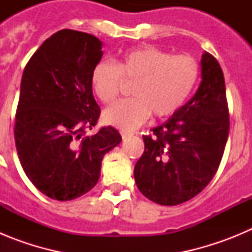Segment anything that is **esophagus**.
<instances>
[{"mask_svg":"<svg viewBox=\"0 0 252 252\" xmlns=\"http://www.w3.org/2000/svg\"><path fill=\"white\" fill-rule=\"evenodd\" d=\"M131 135H132V133L126 132V131H121V136H122V139H127V137H130Z\"/></svg>","mask_w":252,"mask_h":252,"instance_id":"34e87169","label":"esophagus"}]
</instances>
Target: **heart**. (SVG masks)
Here are the masks:
<instances>
[{
    "instance_id": "b5f03b06",
    "label": "heart",
    "mask_w": 252,
    "mask_h": 252,
    "mask_svg": "<svg viewBox=\"0 0 252 252\" xmlns=\"http://www.w3.org/2000/svg\"><path fill=\"white\" fill-rule=\"evenodd\" d=\"M199 63L190 55H173L157 46L125 51L116 60H101L91 74L94 94L103 103L115 101L122 78L135 81L132 98L121 99L103 112L106 124L121 130L139 127L153 113L164 119L184 106L199 79Z\"/></svg>"
}]
</instances>
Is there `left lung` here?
<instances>
[{
  "mask_svg": "<svg viewBox=\"0 0 252 252\" xmlns=\"http://www.w3.org/2000/svg\"><path fill=\"white\" fill-rule=\"evenodd\" d=\"M195 94L144 137L135 165L140 192L155 203L177 206L201 193L212 180L226 148L230 116L226 86L217 59L204 53Z\"/></svg>",
  "mask_w": 252,
  "mask_h": 252,
  "instance_id": "left-lung-1",
  "label": "left lung"
}]
</instances>
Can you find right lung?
Wrapping results in <instances>:
<instances>
[{
    "mask_svg": "<svg viewBox=\"0 0 252 252\" xmlns=\"http://www.w3.org/2000/svg\"><path fill=\"white\" fill-rule=\"evenodd\" d=\"M101 49L93 35L64 29L41 44L22 74L13 128L17 155L31 183L53 199L90 192L103 157L122 140L112 126L86 135L101 113L91 83Z\"/></svg>",
    "mask_w": 252,
    "mask_h": 252,
    "instance_id": "right-lung-1",
    "label": "right lung"
}]
</instances>
